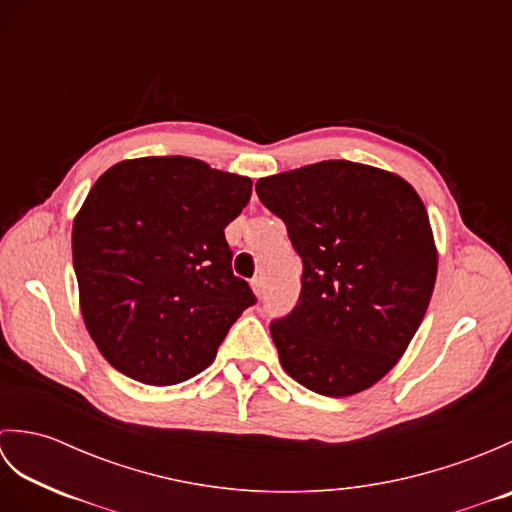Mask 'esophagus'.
Here are the masks:
<instances>
[{
  "label": "esophagus",
  "mask_w": 512,
  "mask_h": 512,
  "mask_svg": "<svg viewBox=\"0 0 512 512\" xmlns=\"http://www.w3.org/2000/svg\"><path fill=\"white\" fill-rule=\"evenodd\" d=\"M250 288H253V292L257 297H262V292H264V281H262V277H255L253 281H250Z\"/></svg>",
  "instance_id": "esophagus-1"
}]
</instances>
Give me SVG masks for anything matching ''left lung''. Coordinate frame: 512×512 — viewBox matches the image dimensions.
I'll list each match as a JSON object with an SVG mask.
<instances>
[{
    "label": "left lung",
    "mask_w": 512,
    "mask_h": 512,
    "mask_svg": "<svg viewBox=\"0 0 512 512\" xmlns=\"http://www.w3.org/2000/svg\"><path fill=\"white\" fill-rule=\"evenodd\" d=\"M303 262L295 310L270 323L281 367L321 396L378 383L429 308L438 250L420 195L396 173L323 160L257 180Z\"/></svg>",
    "instance_id": "left-lung-1"
}]
</instances>
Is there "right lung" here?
I'll list each match as a JSON object with an SVG mask.
<instances>
[{
    "mask_svg": "<svg viewBox=\"0 0 512 512\" xmlns=\"http://www.w3.org/2000/svg\"><path fill=\"white\" fill-rule=\"evenodd\" d=\"M250 191V178L187 156L123 160L94 182L72 262L85 328L118 372L165 387L213 363L257 301L224 237Z\"/></svg>",
    "mask_w": 512,
    "mask_h": 512,
    "instance_id": "obj_1",
    "label": "right lung"
}]
</instances>
